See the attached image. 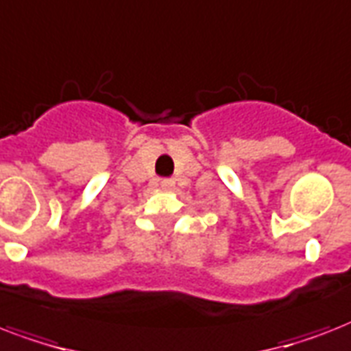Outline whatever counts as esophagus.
Returning a JSON list of instances; mask_svg holds the SVG:
<instances>
[{
    "label": "esophagus",
    "mask_w": 351,
    "mask_h": 351,
    "mask_svg": "<svg viewBox=\"0 0 351 351\" xmlns=\"http://www.w3.org/2000/svg\"><path fill=\"white\" fill-rule=\"evenodd\" d=\"M161 186H162V189H172V186H173V179H170V178L161 179Z\"/></svg>",
    "instance_id": "esophagus-1"
}]
</instances>
